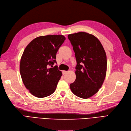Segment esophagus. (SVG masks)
<instances>
[{"instance_id":"esophagus-1","label":"esophagus","mask_w":131,"mask_h":131,"mask_svg":"<svg viewBox=\"0 0 131 131\" xmlns=\"http://www.w3.org/2000/svg\"><path fill=\"white\" fill-rule=\"evenodd\" d=\"M68 72V71H65V70H63L62 71V73H63V75H64V74H66V73H67Z\"/></svg>"}]
</instances>
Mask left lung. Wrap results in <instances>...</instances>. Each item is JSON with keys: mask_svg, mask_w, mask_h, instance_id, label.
<instances>
[{"mask_svg": "<svg viewBox=\"0 0 131 131\" xmlns=\"http://www.w3.org/2000/svg\"><path fill=\"white\" fill-rule=\"evenodd\" d=\"M77 62L76 80L70 84L72 93L84 99L96 94L106 74L107 60L101 42L94 35L78 32L68 35Z\"/></svg>", "mask_w": 131, "mask_h": 131, "instance_id": "8db88e82", "label": "left lung"}]
</instances>
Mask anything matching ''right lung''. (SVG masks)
Returning a JSON list of instances; mask_svg holds the SVG:
<instances>
[{
  "label": "right lung",
  "instance_id": "right-lung-1",
  "mask_svg": "<svg viewBox=\"0 0 131 131\" xmlns=\"http://www.w3.org/2000/svg\"><path fill=\"white\" fill-rule=\"evenodd\" d=\"M66 38L62 35L41 36L33 39L25 49L20 63V72L25 87L38 98L50 96L55 91L62 75L56 55Z\"/></svg>",
  "mask_w": 131,
  "mask_h": 131
}]
</instances>
